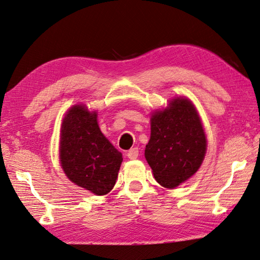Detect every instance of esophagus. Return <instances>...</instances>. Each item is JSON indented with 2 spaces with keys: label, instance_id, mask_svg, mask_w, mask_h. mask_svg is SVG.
<instances>
[{
  "label": "esophagus",
  "instance_id": "esophagus-1",
  "mask_svg": "<svg viewBox=\"0 0 260 260\" xmlns=\"http://www.w3.org/2000/svg\"><path fill=\"white\" fill-rule=\"evenodd\" d=\"M138 154H139V150H138V148H132L129 150L128 153H126L129 159H137Z\"/></svg>",
  "mask_w": 260,
  "mask_h": 260
}]
</instances>
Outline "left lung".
<instances>
[{
    "instance_id": "obj_1",
    "label": "left lung",
    "mask_w": 260,
    "mask_h": 260,
    "mask_svg": "<svg viewBox=\"0 0 260 260\" xmlns=\"http://www.w3.org/2000/svg\"><path fill=\"white\" fill-rule=\"evenodd\" d=\"M150 121L145 157L155 180L165 188H176L193 176L204 161L207 139L200 117L191 101L180 96L153 112Z\"/></svg>"
}]
</instances>
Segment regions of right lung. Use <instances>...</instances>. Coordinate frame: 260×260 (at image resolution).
<instances>
[{"mask_svg": "<svg viewBox=\"0 0 260 260\" xmlns=\"http://www.w3.org/2000/svg\"><path fill=\"white\" fill-rule=\"evenodd\" d=\"M96 117L83 105L69 109L61 125L60 162L73 183L105 196L114 187L122 153L103 136Z\"/></svg>", "mask_w": 260, "mask_h": 260, "instance_id": "obj_1", "label": "right lung"}]
</instances>
